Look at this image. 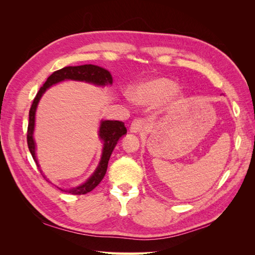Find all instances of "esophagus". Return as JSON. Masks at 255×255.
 <instances>
[{
	"mask_svg": "<svg viewBox=\"0 0 255 255\" xmlns=\"http://www.w3.org/2000/svg\"><path fill=\"white\" fill-rule=\"evenodd\" d=\"M130 132L132 133H140L144 129V122L142 119H135L130 125Z\"/></svg>",
	"mask_w": 255,
	"mask_h": 255,
	"instance_id": "esophagus-1",
	"label": "esophagus"
}]
</instances>
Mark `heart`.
<instances>
[{
    "label": "heart",
    "mask_w": 255,
    "mask_h": 255,
    "mask_svg": "<svg viewBox=\"0 0 255 255\" xmlns=\"http://www.w3.org/2000/svg\"><path fill=\"white\" fill-rule=\"evenodd\" d=\"M172 80L157 78L138 84L130 92L133 101L141 105H150L164 101L169 97L172 107L179 106L185 101V95Z\"/></svg>",
    "instance_id": "b5f03b06"
}]
</instances>
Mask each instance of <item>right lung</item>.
I'll return each mask as SVG.
<instances>
[{
    "label": "right lung",
    "mask_w": 255,
    "mask_h": 255,
    "mask_svg": "<svg viewBox=\"0 0 255 255\" xmlns=\"http://www.w3.org/2000/svg\"><path fill=\"white\" fill-rule=\"evenodd\" d=\"M64 81H79V82H86L94 84L96 86H107V85L113 84V76L107 71L106 69L95 66V65H83V66H75V67H65L60 70L53 72L45 82L42 87L37 92V95L34 99L33 104L30 106L29 110V122L27 128V145L30 154L35 160L37 167L39 168V164L36 157V143L34 140V129H35V116L38 103H39L41 97L51 86L55 85L59 82ZM127 134V128L125 127V123L122 121L117 120H101V125L99 128V137L100 139L103 141V149H102V155L100 163L95 170V172L91 174L89 179L79 185V186L73 188H67L63 189L59 188L61 191L68 192V194L72 195H85L87 192L91 191L96 188L100 182L102 181L104 177L107 165H109V160L112 155V153L115 149L116 144L118 143L120 138ZM40 172H42L40 170ZM43 175V174H42ZM43 177L47 180V177L43 175ZM49 181V180H47Z\"/></svg>",
    "instance_id": "1"
}]
</instances>
